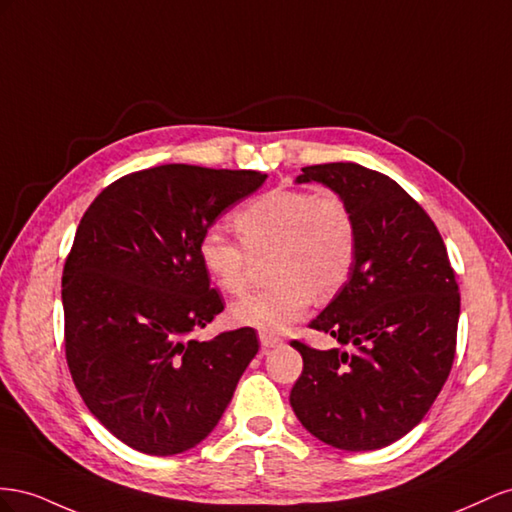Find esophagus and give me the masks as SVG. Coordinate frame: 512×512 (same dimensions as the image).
Returning a JSON list of instances; mask_svg holds the SVG:
<instances>
[{"mask_svg": "<svg viewBox=\"0 0 512 512\" xmlns=\"http://www.w3.org/2000/svg\"><path fill=\"white\" fill-rule=\"evenodd\" d=\"M259 341H261V349H264V352H270V349L281 347L285 343L281 337H274V334H266V332L259 334Z\"/></svg>", "mask_w": 512, "mask_h": 512, "instance_id": "obj_1", "label": "esophagus"}]
</instances>
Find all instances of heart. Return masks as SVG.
Masks as SVG:
<instances>
[{"instance_id": "1", "label": "heart", "mask_w": 512, "mask_h": 512, "mask_svg": "<svg viewBox=\"0 0 512 512\" xmlns=\"http://www.w3.org/2000/svg\"><path fill=\"white\" fill-rule=\"evenodd\" d=\"M231 223L240 242L206 229L197 244L201 266L227 294H244L253 257L274 253V285L231 306V319L238 324L281 332L306 315L317 294L337 296L354 272L356 218L347 201L334 193L274 188L244 203Z\"/></svg>"}]
</instances>
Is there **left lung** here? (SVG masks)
I'll return each mask as SVG.
<instances>
[{
  "mask_svg": "<svg viewBox=\"0 0 512 512\" xmlns=\"http://www.w3.org/2000/svg\"><path fill=\"white\" fill-rule=\"evenodd\" d=\"M352 208L358 257L345 287L309 328L347 349L294 339L302 373L289 394L298 420L341 450L397 442L425 418L457 352L459 285L431 216L388 175L358 163L302 167Z\"/></svg>",
  "mask_w": 512,
  "mask_h": 512,
  "instance_id": "obj_1",
  "label": "left lung"
}]
</instances>
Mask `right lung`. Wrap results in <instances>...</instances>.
Returning a JSON list of instances; mask_svg holds the SVG:
<instances>
[{"label":"right lung","instance_id":"obj_1","mask_svg":"<svg viewBox=\"0 0 512 512\" xmlns=\"http://www.w3.org/2000/svg\"><path fill=\"white\" fill-rule=\"evenodd\" d=\"M266 178L160 165L122 175L85 210L62 276L66 362L87 410L130 448L197 446L255 358L253 328L195 339L225 309L197 244Z\"/></svg>","mask_w":512,"mask_h":512}]
</instances>
